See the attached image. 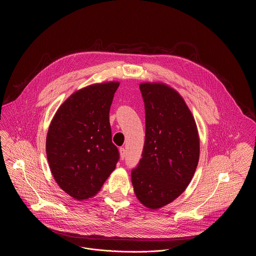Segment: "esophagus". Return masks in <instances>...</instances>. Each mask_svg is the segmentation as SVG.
Listing matches in <instances>:
<instances>
[{
    "label": "esophagus",
    "instance_id": "esophagus-1",
    "mask_svg": "<svg viewBox=\"0 0 256 256\" xmlns=\"http://www.w3.org/2000/svg\"><path fill=\"white\" fill-rule=\"evenodd\" d=\"M120 156L122 160L124 159V157H126V150H124V148H120Z\"/></svg>",
    "mask_w": 256,
    "mask_h": 256
}]
</instances>
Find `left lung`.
Returning <instances> with one entry per match:
<instances>
[{
    "label": "left lung",
    "mask_w": 256,
    "mask_h": 256,
    "mask_svg": "<svg viewBox=\"0 0 256 256\" xmlns=\"http://www.w3.org/2000/svg\"><path fill=\"white\" fill-rule=\"evenodd\" d=\"M140 89L146 138L132 184L138 202L157 210L176 200L190 184L200 159V136L190 109L174 88L144 82Z\"/></svg>",
    "instance_id": "obj_1"
}]
</instances>
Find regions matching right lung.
Here are the masks:
<instances>
[{"label":"right lung","instance_id":"obj_1","mask_svg":"<svg viewBox=\"0 0 256 256\" xmlns=\"http://www.w3.org/2000/svg\"><path fill=\"white\" fill-rule=\"evenodd\" d=\"M118 81L96 83L68 97L46 134V157L58 186L77 200L100 192L118 161L109 110Z\"/></svg>","mask_w":256,"mask_h":256}]
</instances>
